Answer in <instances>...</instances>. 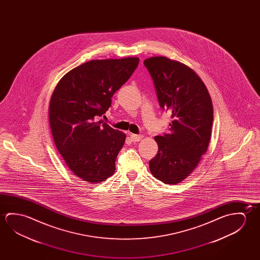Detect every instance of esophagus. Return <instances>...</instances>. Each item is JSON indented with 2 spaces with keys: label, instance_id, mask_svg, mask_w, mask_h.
<instances>
[{
  "label": "esophagus",
  "instance_id": "esophagus-1",
  "mask_svg": "<svg viewBox=\"0 0 260 260\" xmlns=\"http://www.w3.org/2000/svg\"><path fill=\"white\" fill-rule=\"evenodd\" d=\"M143 138L142 135H136V134H132L131 135V139L133 142H138V141H141V139Z\"/></svg>",
  "mask_w": 260,
  "mask_h": 260
}]
</instances>
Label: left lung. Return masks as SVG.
Returning a JSON list of instances; mask_svg holds the SVG:
<instances>
[{"label":"left lung","mask_w":260,"mask_h":260,"mask_svg":"<svg viewBox=\"0 0 260 260\" xmlns=\"http://www.w3.org/2000/svg\"><path fill=\"white\" fill-rule=\"evenodd\" d=\"M143 63L153 81L159 107L172 118L169 133L154 138L158 150L149 160V170L163 183L178 184L195 170L209 147L211 98L203 81L186 65L161 56Z\"/></svg>","instance_id":"8db88e82"}]
</instances>
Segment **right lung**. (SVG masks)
I'll use <instances>...</instances> for the list:
<instances>
[{
	"mask_svg": "<svg viewBox=\"0 0 260 260\" xmlns=\"http://www.w3.org/2000/svg\"><path fill=\"white\" fill-rule=\"evenodd\" d=\"M139 61L137 57L87 61L66 73L51 95L49 120L56 148L85 181L102 182L115 171L126 135L98 119Z\"/></svg>",
	"mask_w": 260,
	"mask_h": 260,
	"instance_id": "obj_1",
	"label": "right lung"
}]
</instances>
